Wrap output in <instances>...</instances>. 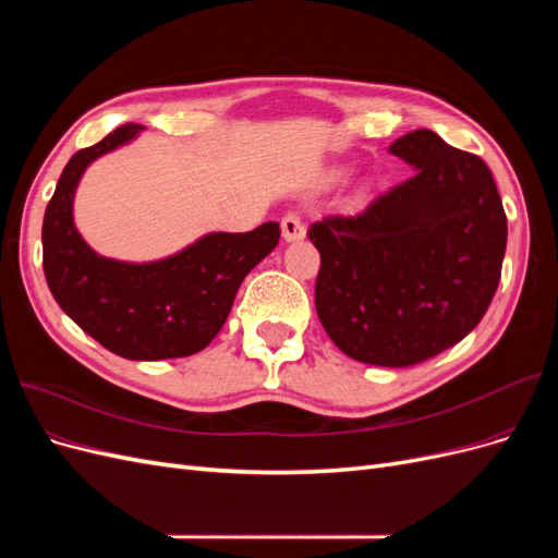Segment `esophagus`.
Instances as JSON below:
<instances>
[{
	"mask_svg": "<svg viewBox=\"0 0 558 558\" xmlns=\"http://www.w3.org/2000/svg\"><path fill=\"white\" fill-rule=\"evenodd\" d=\"M281 234H283L286 242H295V240L305 238V226H302L298 211L283 214V218H281Z\"/></svg>",
	"mask_w": 558,
	"mask_h": 558,
	"instance_id": "34e87169",
	"label": "esophagus"
}]
</instances>
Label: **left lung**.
Wrapping results in <instances>:
<instances>
[{"instance_id": "left-lung-1", "label": "left lung", "mask_w": 558, "mask_h": 558, "mask_svg": "<svg viewBox=\"0 0 558 558\" xmlns=\"http://www.w3.org/2000/svg\"><path fill=\"white\" fill-rule=\"evenodd\" d=\"M414 174L365 209L332 211L307 238L320 253L316 314L347 356L424 363L461 342L496 295L508 216L486 162L430 130L391 144Z\"/></svg>"}]
</instances>
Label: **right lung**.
<instances>
[{
    "mask_svg": "<svg viewBox=\"0 0 558 558\" xmlns=\"http://www.w3.org/2000/svg\"><path fill=\"white\" fill-rule=\"evenodd\" d=\"M140 130L125 123L64 165L44 214V275L60 310L116 356L183 359L223 328L240 283L277 246L281 228L269 221L251 232H214L172 258L144 265L97 256L74 228L76 183L95 158Z\"/></svg>",
    "mask_w": 558,
    "mask_h": 558,
    "instance_id": "obj_1",
    "label": "right lung"
}]
</instances>
